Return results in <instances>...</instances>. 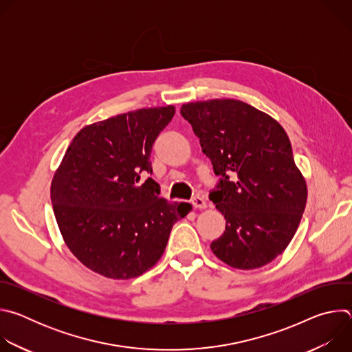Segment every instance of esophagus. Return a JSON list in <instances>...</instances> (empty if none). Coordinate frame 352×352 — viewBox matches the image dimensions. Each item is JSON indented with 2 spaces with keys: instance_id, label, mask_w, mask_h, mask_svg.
Segmentation results:
<instances>
[{
  "instance_id": "esophagus-1",
  "label": "esophagus",
  "mask_w": 352,
  "mask_h": 352,
  "mask_svg": "<svg viewBox=\"0 0 352 352\" xmlns=\"http://www.w3.org/2000/svg\"><path fill=\"white\" fill-rule=\"evenodd\" d=\"M190 204H192V206H193L195 209H206V208H208L206 200H205L202 196H195V197H192Z\"/></svg>"
}]
</instances>
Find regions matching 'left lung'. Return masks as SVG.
<instances>
[{"label": "left lung", "mask_w": 352, "mask_h": 352, "mask_svg": "<svg viewBox=\"0 0 352 352\" xmlns=\"http://www.w3.org/2000/svg\"><path fill=\"white\" fill-rule=\"evenodd\" d=\"M181 116L220 177L210 200L226 219L213 254L231 267L258 269L291 242L307 205V182L283 126L234 98L188 103Z\"/></svg>", "instance_id": "1"}]
</instances>
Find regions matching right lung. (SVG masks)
<instances>
[{"mask_svg":"<svg viewBox=\"0 0 352 352\" xmlns=\"http://www.w3.org/2000/svg\"><path fill=\"white\" fill-rule=\"evenodd\" d=\"M174 106L140 109L80 129L52 182L57 224L87 269L126 280L162 258L173 226L190 210L168 204L153 178L150 153Z\"/></svg>","mask_w":352,"mask_h":352,"instance_id":"1","label":"right lung"}]
</instances>
